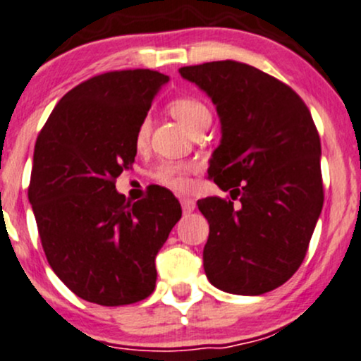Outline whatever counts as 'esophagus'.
<instances>
[{"instance_id":"obj_1","label":"esophagus","mask_w":361,"mask_h":361,"mask_svg":"<svg viewBox=\"0 0 361 361\" xmlns=\"http://www.w3.org/2000/svg\"><path fill=\"white\" fill-rule=\"evenodd\" d=\"M180 204H182V212H184L185 215L191 212H195V208H196V203L192 200H189V197H182Z\"/></svg>"}]
</instances>
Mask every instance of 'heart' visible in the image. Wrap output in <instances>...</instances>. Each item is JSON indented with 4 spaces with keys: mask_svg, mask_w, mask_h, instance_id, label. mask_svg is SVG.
Returning <instances> with one entry per match:
<instances>
[{
    "mask_svg": "<svg viewBox=\"0 0 361 361\" xmlns=\"http://www.w3.org/2000/svg\"><path fill=\"white\" fill-rule=\"evenodd\" d=\"M169 111L172 117L179 120L182 126L192 133L197 127L204 126V123L212 122V114L208 106L201 99L195 96H180V98L172 99L169 103ZM149 135V120L145 118L137 127L135 133V145L142 146L148 141ZM192 172V166L189 164H180V161H165V164L158 165L154 177L161 182V184L169 185V188L182 189L189 188V173Z\"/></svg>",
    "mask_w": 361,
    "mask_h": 361,
    "instance_id": "heart-1",
    "label": "heart"
}]
</instances>
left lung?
Returning a JSON list of instances; mask_svg holds the SVG:
<instances>
[{"label":"left lung","instance_id":"1","mask_svg":"<svg viewBox=\"0 0 361 361\" xmlns=\"http://www.w3.org/2000/svg\"><path fill=\"white\" fill-rule=\"evenodd\" d=\"M179 73L215 104L222 137L208 176L238 200L197 201L210 224L204 274L226 293H269L300 269L324 207L315 123L293 89L251 65L210 61Z\"/></svg>","mask_w":361,"mask_h":361}]
</instances>
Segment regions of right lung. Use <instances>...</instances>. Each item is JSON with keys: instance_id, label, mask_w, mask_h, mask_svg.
I'll list each match as a JSON object with an SVG mask.
<instances>
[{"instance_id": "1", "label": "right lung", "mask_w": 361, "mask_h": 361, "mask_svg": "<svg viewBox=\"0 0 361 361\" xmlns=\"http://www.w3.org/2000/svg\"><path fill=\"white\" fill-rule=\"evenodd\" d=\"M169 75L148 68L96 75L58 102L37 135L29 201L46 258L89 303L130 305L157 284L154 258L182 210L169 189L130 201L115 179L133 165L135 133Z\"/></svg>"}]
</instances>
